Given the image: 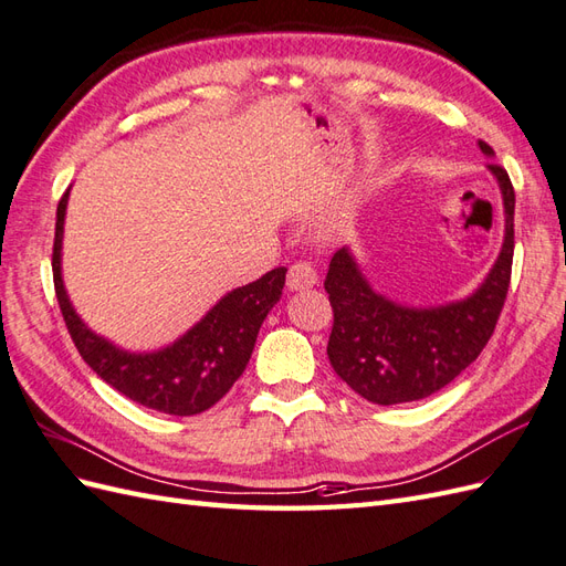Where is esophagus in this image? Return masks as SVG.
<instances>
[{"label":"esophagus","mask_w":566,"mask_h":566,"mask_svg":"<svg viewBox=\"0 0 566 566\" xmlns=\"http://www.w3.org/2000/svg\"><path fill=\"white\" fill-rule=\"evenodd\" d=\"M317 284V272L306 260H296V263L286 272V286L292 292H303V289H311Z\"/></svg>","instance_id":"1"}]
</instances>
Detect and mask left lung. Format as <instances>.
Segmentation results:
<instances>
[{"label":"left lung","instance_id":"left-lung-1","mask_svg":"<svg viewBox=\"0 0 566 566\" xmlns=\"http://www.w3.org/2000/svg\"><path fill=\"white\" fill-rule=\"evenodd\" d=\"M485 155L492 148L478 140ZM506 214V234L495 268L469 298L442 308L413 311L378 296L349 251L329 260L325 292L332 306L329 364L356 395L382 407L426 399L452 382L485 349L495 332L512 280L514 186L504 167L490 163Z\"/></svg>","mask_w":566,"mask_h":566}]
</instances>
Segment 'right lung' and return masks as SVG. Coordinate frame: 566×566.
I'll list each match as a JSON object with an SVG mask.
<instances>
[{"mask_svg": "<svg viewBox=\"0 0 566 566\" xmlns=\"http://www.w3.org/2000/svg\"><path fill=\"white\" fill-rule=\"evenodd\" d=\"M66 198L69 191L56 206L52 277L62 317L81 358L117 392L148 409L196 416L214 407L245 370L258 329L282 296L286 268H274L260 280L234 289L174 346L157 354H126L93 335L66 298L60 268Z\"/></svg>", "mask_w": 566, "mask_h": 566, "instance_id": "add662e5", "label": "right lung"}]
</instances>
